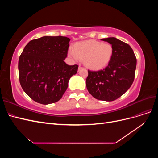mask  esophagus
Segmentation results:
<instances>
[{
    "label": "esophagus",
    "mask_w": 158,
    "mask_h": 158,
    "mask_svg": "<svg viewBox=\"0 0 158 158\" xmlns=\"http://www.w3.org/2000/svg\"><path fill=\"white\" fill-rule=\"evenodd\" d=\"M83 69V67L82 66H79V67H78V70H81V69Z\"/></svg>",
    "instance_id": "esophagus-1"
}]
</instances>
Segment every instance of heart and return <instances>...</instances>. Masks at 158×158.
<instances>
[{"instance_id": "b5f03b06", "label": "heart", "mask_w": 158, "mask_h": 158, "mask_svg": "<svg viewBox=\"0 0 158 158\" xmlns=\"http://www.w3.org/2000/svg\"><path fill=\"white\" fill-rule=\"evenodd\" d=\"M113 49L111 45L95 40L78 42L74 49L69 48L68 56L75 62L84 60L88 68L94 70L102 69L111 61Z\"/></svg>"}]
</instances>
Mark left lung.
I'll use <instances>...</instances> for the list:
<instances>
[{
    "mask_svg": "<svg viewBox=\"0 0 158 158\" xmlns=\"http://www.w3.org/2000/svg\"><path fill=\"white\" fill-rule=\"evenodd\" d=\"M101 40L111 45V61L103 70H88L86 87L89 93L99 100L112 102L130 88L135 79L136 59L131 46L115 37Z\"/></svg>",
    "mask_w": 158,
    "mask_h": 158,
    "instance_id": "8db88e82",
    "label": "left lung"
}]
</instances>
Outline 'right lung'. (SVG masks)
Wrapping results in <instances>:
<instances>
[{
  "mask_svg": "<svg viewBox=\"0 0 158 158\" xmlns=\"http://www.w3.org/2000/svg\"><path fill=\"white\" fill-rule=\"evenodd\" d=\"M70 39L44 36L30 41L18 61L19 80L26 94L33 101L47 105L60 100L78 66L64 62Z\"/></svg>",
  "mask_w": 158,
  "mask_h": 158,
  "instance_id": "right-lung-1",
  "label": "right lung"
}]
</instances>
